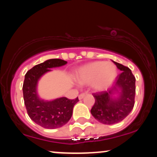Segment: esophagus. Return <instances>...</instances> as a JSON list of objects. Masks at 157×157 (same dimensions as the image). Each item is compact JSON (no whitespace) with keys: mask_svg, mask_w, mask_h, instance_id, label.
Returning <instances> with one entry per match:
<instances>
[{"mask_svg":"<svg viewBox=\"0 0 157 157\" xmlns=\"http://www.w3.org/2000/svg\"><path fill=\"white\" fill-rule=\"evenodd\" d=\"M86 96V94L85 93H82V94H80V95H79V99H80V100H82V98H83V97Z\"/></svg>","mask_w":157,"mask_h":157,"instance_id":"obj_1","label":"esophagus"}]
</instances>
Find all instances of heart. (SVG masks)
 Wrapping results in <instances>:
<instances>
[{
	"label": "heart",
	"instance_id": "obj_1",
	"mask_svg": "<svg viewBox=\"0 0 157 157\" xmlns=\"http://www.w3.org/2000/svg\"><path fill=\"white\" fill-rule=\"evenodd\" d=\"M117 75L116 66L111 63L96 61L77 69L75 77L80 84L91 82L95 91H103L111 86Z\"/></svg>",
	"mask_w": 157,
	"mask_h": 157
}]
</instances>
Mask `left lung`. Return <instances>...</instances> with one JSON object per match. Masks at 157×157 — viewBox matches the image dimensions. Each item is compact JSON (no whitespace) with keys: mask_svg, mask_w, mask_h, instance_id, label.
<instances>
[{"mask_svg":"<svg viewBox=\"0 0 157 157\" xmlns=\"http://www.w3.org/2000/svg\"><path fill=\"white\" fill-rule=\"evenodd\" d=\"M113 63L122 72L117 77L113 87L108 91L94 93V105L91 109L92 116L97 121L105 125H112L123 120L134 105L136 79L131 70L127 66ZM118 91V98L113 97V93Z\"/></svg>","mask_w":157,"mask_h":157,"instance_id":"left-lung-1","label":"left lung"}]
</instances>
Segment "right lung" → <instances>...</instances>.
Here are the masks:
<instances>
[{
    "instance_id": "add662e5",
    "label": "right lung",
    "mask_w": 157,
    "mask_h": 157,
    "mask_svg": "<svg viewBox=\"0 0 157 157\" xmlns=\"http://www.w3.org/2000/svg\"><path fill=\"white\" fill-rule=\"evenodd\" d=\"M66 63V61L61 59H50L36 65L25 75L23 94L27 113L32 120L44 128H58L66 125L72 116L74 106L79 101L78 97L75 100L60 97L46 101L40 99L37 95V85L40 77L51 71L50 68Z\"/></svg>"
}]
</instances>
